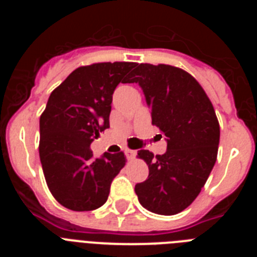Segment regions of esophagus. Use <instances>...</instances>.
Listing matches in <instances>:
<instances>
[{
  "mask_svg": "<svg viewBox=\"0 0 257 257\" xmlns=\"http://www.w3.org/2000/svg\"><path fill=\"white\" fill-rule=\"evenodd\" d=\"M124 154H126L127 160H134L136 156V151H134V149H130V148H126L124 149Z\"/></svg>",
  "mask_w": 257,
  "mask_h": 257,
  "instance_id": "obj_1",
  "label": "esophagus"
}]
</instances>
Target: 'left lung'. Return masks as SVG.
<instances>
[{"mask_svg": "<svg viewBox=\"0 0 257 257\" xmlns=\"http://www.w3.org/2000/svg\"><path fill=\"white\" fill-rule=\"evenodd\" d=\"M127 82L139 83L152 109V124L167 138L165 154L138 152L149 176L136 184V196L151 212L176 215L197 198L216 162V113L198 81L181 68L139 64Z\"/></svg>", "mask_w": 257, "mask_h": 257, "instance_id": "1", "label": "left lung"}]
</instances>
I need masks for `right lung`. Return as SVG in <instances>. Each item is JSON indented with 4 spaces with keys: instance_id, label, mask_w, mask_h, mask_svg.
<instances>
[{
    "instance_id": "add662e5",
    "label": "right lung",
    "mask_w": 257,
    "mask_h": 257,
    "mask_svg": "<svg viewBox=\"0 0 257 257\" xmlns=\"http://www.w3.org/2000/svg\"><path fill=\"white\" fill-rule=\"evenodd\" d=\"M136 65L94 63L74 69L51 92L40 117V160L54 198L73 211L106 202L110 183L126 165L123 152L94 158L90 144L109 127L112 95Z\"/></svg>"
}]
</instances>
